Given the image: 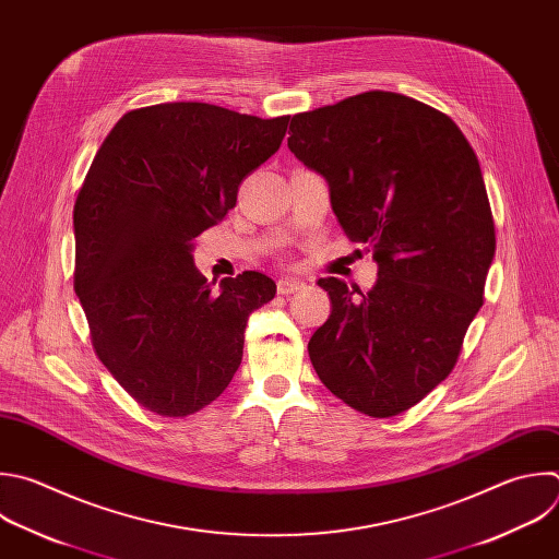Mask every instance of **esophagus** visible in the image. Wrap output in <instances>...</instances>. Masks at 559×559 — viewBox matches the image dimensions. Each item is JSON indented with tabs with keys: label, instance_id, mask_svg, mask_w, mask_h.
Here are the masks:
<instances>
[{
	"label": "esophagus",
	"instance_id": "esophagus-1",
	"mask_svg": "<svg viewBox=\"0 0 559 559\" xmlns=\"http://www.w3.org/2000/svg\"><path fill=\"white\" fill-rule=\"evenodd\" d=\"M276 289H278V294H283V296H289V294H296V292L305 289V283H302V281H298V278L285 276V278H278V283H276Z\"/></svg>",
	"mask_w": 559,
	"mask_h": 559
}]
</instances>
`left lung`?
Returning <instances> with one entry per match:
<instances>
[{"label":"left lung","instance_id":"obj_1","mask_svg":"<svg viewBox=\"0 0 559 559\" xmlns=\"http://www.w3.org/2000/svg\"><path fill=\"white\" fill-rule=\"evenodd\" d=\"M287 146L320 173L344 235L378 283L320 278L331 316L309 340L320 382L368 417H395L439 386L478 313L496 252L478 157L443 111L364 92L296 114Z\"/></svg>","mask_w":559,"mask_h":559}]
</instances>
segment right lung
Segmentation results:
<instances>
[{
	"instance_id": "obj_1",
	"label": "right lung",
	"mask_w": 559,
	"mask_h": 559,
	"mask_svg": "<svg viewBox=\"0 0 559 559\" xmlns=\"http://www.w3.org/2000/svg\"><path fill=\"white\" fill-rule=\"evenodd\" d=\"M287 122L209 103L131 109L85 175L74 292L98 359L159 417L195 415L228 389L248 316L276 294L261 272L224 278L213 294L193 243L237 206L241 181L278 151Z\"/></svg>"
}]
</instances>
